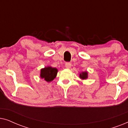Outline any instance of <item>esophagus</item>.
Listing matches in <instances>:
<instances>
[{
    "label": "esophagus",
    "instance_id": "obj_1",
    "mask_svg": "<svg viewBox=\"0 0 128 128\" xmlns=\"http://www.w3.org/2000/svg\"><path fill=\"white\" fill-rule=\"evenodd\" d=\"M71 66H72V64L70 62H66L65 64V67L66 68H68V69H69V68H71Z\"/></svg>",
    "mask_w": 128,
    "mask_h": 128
}]
</instances>
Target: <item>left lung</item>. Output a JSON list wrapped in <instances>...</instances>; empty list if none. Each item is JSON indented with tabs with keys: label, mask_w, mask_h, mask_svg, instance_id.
<instances>
[{
	"label": "left lung",
	"mask_w": 128,
	"mask_h": 128,
	"mask_svg": "<svg viewBox=\"0 0 128 128\" xmlns=\"http://www.w3.org/2000/svg\"><path fill=\"white\" fill-rule=\"evenodd\" d=\"M79 77L80 78L83 80L86 79L88 78V73H87V72H83L80 73Z\"/></svg>",
	"instance_id": "8db88e82"
}]
</instances>
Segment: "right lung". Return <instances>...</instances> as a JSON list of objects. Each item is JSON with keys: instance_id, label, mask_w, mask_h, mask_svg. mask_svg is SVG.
Returning <instances> with one entry per match:
<instances>
[{"instance_id": "add662e5", "label": "right lung", "mask_w": 128, "mask_h": 128, "mask_svg": "<svg viewBox=\"0 0 128 128\" xmlns=\"http://www.w3.org/2000/svg\"><path fill=\"white\" fill-rule=\"evenodd\" d=\"M58 71V70L56 68H52L50 66L45 67L41 70L40 77L47 82H50L56 78Z\"/></svg>"}]
</instances>
